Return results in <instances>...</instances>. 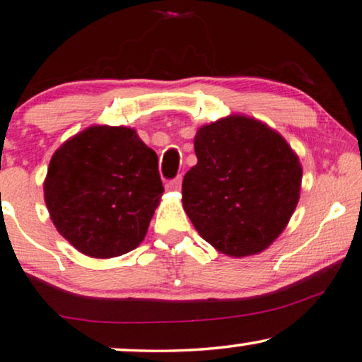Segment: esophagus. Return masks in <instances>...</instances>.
I'll return each instance as SVG.
<instances>
[{"label": "esophagus", "instance_id": "esophagus-1", "mask_svg": "<svg viewBox=\"0 0 362 362\" xmlns=\"http://www.w3.org/2000/svg\"><path fill=\"white\" fill-rule=\"evenodd\" d=\"M166 187L171 191H177L181 187V176H176L175 180H170L168 182H166Z\"/></svg>", "mask_w": 362, "mask_h": 362}]
</instances>
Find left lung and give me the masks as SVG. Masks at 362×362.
Instances as JSON below:
<instances>
[{"label": "left lung", "instance_id": "8db88e82", "mask_svg": "<svg viewBox=\"0 0 362 362\" xmlns=\"http://www.w3.org/2000/svg\"><path fill=\"white\" fill-rule=\"evenodd\" d=\"M194 150L182 206L201 237L237 258L268 248L300 196L302 166L291 146L268 125L232 116L199 129Z\"/></svg>", "mask_w": 362, "mask_h": 362}]
</instances>
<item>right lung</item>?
Masks as SVG:
<instances>
[{
  "label": "right lung",
  "instance_id": "add662e5",
  "mask_svg": "<svg viewBox=\"0 0 362 362\" xmlns=\"http://www.w3.org/2000/svg\"><path fill=\"white\" fill-rule=\"evenodd\" d=\"M165 187L158 156L135 130L94 125L52 156L44 182L62 237L93 258L137 248Z\"/></svg>",
  "mask_w": 362,
  "mask_h": 362
}]
</instances>
